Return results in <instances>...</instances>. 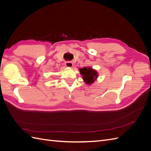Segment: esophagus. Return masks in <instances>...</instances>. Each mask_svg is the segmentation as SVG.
<instances>
[{
  "label": "esophagus",
  "mask_w": 151,
  "mask_h": 151,
  "mask_svg": "<svg viewBox=\"0 0 151 151\" xmlns=\"http://www.w3.org/2000/svg\"><path fill=\"white\" fill-rule=\"evenodd\" d=\"M65 65L67 67H73V63L70 61H67L65 63Z\"/></svg>",
  "instance_id": "obj_1"
}]
</instances>
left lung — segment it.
I'll use <instances>...</instances> for the list:
<instances>
[{
    "mask_svg": "<svg viewBox=\"0 0 151 151\" xmlns=\"http://www.w3.org/2000/svg\"><path fill=\"white\" fill-rule=\"evenodd\" d=\"M81 74L83 76V79L87 84H91L96 80L98 74L96 70L93 69L91 67H84L79 68Z\"/></svg>",
    "mask_w": 151,
    "mask_h": 151,
    "instance_id": "left-lung-1",
    "label": "left lung"
}]
</instances>
